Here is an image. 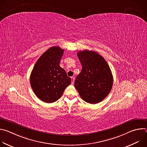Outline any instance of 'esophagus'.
<instances>
[{
    "instance_id": "34e87169",
    "label": "esophagus",
    "mask_w": 147,
    "mask_h": 147,
    "mask_svg": "<svg viewBox=\"0 0 147 147\" xmlns=\"http://www.w3.org/2000/svg\"><path fill=\"white\" fill-rule=\"evenodd\" d=\"M71 78V84H73L74 82V80H75V78H74V77H72Z\"/></svg>"
}]
</instances>
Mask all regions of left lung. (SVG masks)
<instances>
[{
	"instance_id": "left-lung-1",
	"label": "left lung",
	"mask_w": 147,
	"mask_h": 147,
	"mask_svg": "<svg viewBox=\"0 0 147 147\" xmlns=\"http://www.w3.org/2000/svg\"><path fill=\"white\" fill-rule=\"evenodd\" d=\"M82 65L77 76L74 87L81 98L91 104L105 98L113 85V76L107 61L98 53L84 50L77 53Z\"/></svg>"
}]
</instances>
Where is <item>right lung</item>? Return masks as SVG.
<instances>
[{"mask_svg": "<svg viewBox=\"0 0 147 147\" xmlns=\"http://www.w3.org/2000/svg\"><path fill=\"white\" fill-rule=\"evenodd\" d=\"M64 52L59 47H53L37 60L30 75V84L36 96L47 103L57 100L71 82L60 65Z\"/></svg>", "mask_w": 147, "mask_h": 147, "instance_id": "obj_1", "label": "right lung"}]
</instances>
